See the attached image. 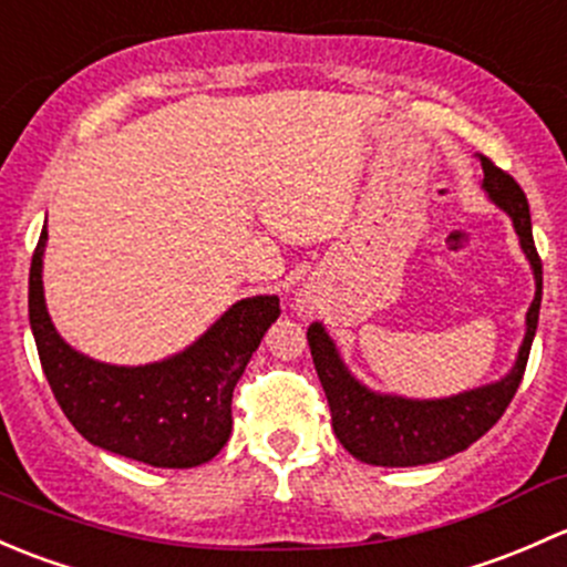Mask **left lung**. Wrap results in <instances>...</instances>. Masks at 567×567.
<instances>
[{
	"label": "left lung",
	"mask_w": 567,
	"mask_h": 567,
	"mask_svg": "<svg viewBox=\"0 0 567 567\" xmlns=\"http://www.w3.org/2000/svg\"><path fill=\"white\" fill-rule=\"evenodd\" d=\"M481 166L483 190L497 207L511 215L513 229H516L518 243H522L535 276V300L527 311V332H524L516 365L499 382L466 390L451 399L417 401L382 395L373 393L349 373L332 338L327 336L322 324L313 322L308 327V347H311L313 365H317L319 382H322L327 404H330L332 431H336L338 442L365 464L417 466L456 456L497 423L522 384L535 330H538L544 265L535 250L533 220H529V204L524 190L518 188L511 174L494 166L486 155H481Z\"/></svg>",
	"instance_id": "1"
}]
</instances>
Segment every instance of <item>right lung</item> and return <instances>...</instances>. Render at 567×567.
Instances as JSON below:
<instances>
[{
  "mask_svg": "<svg viewBox=\"0 0 567 567\" xmlns=\"http://www.w3.org/2000/svg\"><path fill=\"white\" fill-rule=\"evenodd\" d=\"M40 231L29 267V324L40 365L73 429L92 445L163 470L215 458L231 434V393L267 327L281 313L276 295L235 302L196 343L150 365H109L75 352L51 324L43 297Z\"/></svg>",
  "mask_w": 567,
  "mask_h": 567,
  "instance_id": "1",
  "label": "right lung"
}]
</instances>
